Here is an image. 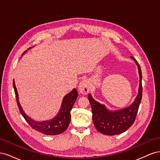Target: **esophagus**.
I'll return each mask as SVG.
<instances>
[{"label":"esophagus","mask_w":160,"mask_h":160,"mask_svg":"<svg viewBox=\"0 0 160 160\" xmlns=\"http://www.w3.org/2000/svg\"><path fill=\"white\" fill-rule=\"evenodd\" d=\"M89 81L87 80H83L80 82L78 86V89L80 91V93L83 95H86L88 93L89 91Z\"/></svg>","instance_id":"obj_1"}]
</instances>
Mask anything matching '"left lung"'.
Listing matches in <instances>:
<instances>
[{
  "label": "left lung",
  "instance_id": "8db88e82",
  "mask_svg": "<svg viewBox=\"0 0 160 160\" xmlns=\"http://www.w3.org/2000/svg\"><path fill=\"white\" fill-rule=\"evenodd\" d=\"M131 59L135 61L138 66L139 85L138 94L129 107L116 111L109 110L105 105L95 101L90 93L88 95L93 113L92 118L93 124L97 130L104 135H115L123 133L132 126L136 118L142 98V75L141 68L138 61L133 57H131Z\"/></svg>",
  "mask_w": 160,
  "mask_h": 160
}]
</instances>
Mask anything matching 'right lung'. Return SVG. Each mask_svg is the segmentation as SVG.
<instances>
[{
	"mask_svg": "<svg viewBox=\"0 0 160 160\" xmlns=\"http://www.w3.org/2000/svg\"><path fill=\"white\" fill-rule=\"evenodd\" d=\"M31 47L28 48L31 49ZM27 51L26 50L22 53L23 55ZM13 88L15 93L17 103L21 113L25 118L26 122L31 125V127L37 132L47 135H55L62 133L68 128L71 121V111L77 100L78 93L76 89H73L68 94H67L62 101V103L59 111L55 118L50 120L37 122L31 118L25 113L18 100V94L16 88L14 80H13Z\"/></svg>",
	"mask_w": 160,
	"mask_h": 160,
	"instance_id": "right-lung-1",
	"label": "right lung"
}]
</instances>
